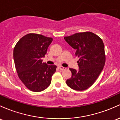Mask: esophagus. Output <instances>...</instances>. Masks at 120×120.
Instances as JSON below:
<instances>
[{
    "label": "esophagus",
    "mask_w": 120,
    "mask_h": 120,
    "mask_svg": "<svg viewBox=\"0 0 120 120\" xmlns=\"http://www.w3.org/2000/svg\"><path fill=\"white\" fill-rule=\"evenodd\" d=\"M59 68L60 69V70H61V71H64V70H65V69H66V68H65V67H63L62 66H59Z\"/></svg>",
    "instance_id": "1"
}]
</instances>
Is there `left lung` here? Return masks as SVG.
Masks as SVG:
<instances>
[{"label":"left lung","instance_id":"8db88e82","mask_svg":"<svg viewBox=\"0 0 120 120\" xmlns=\"http://www.w3.org/2000/svg\"><path fill=\"white\" fill-rule=\"evenodd\" d=\"M64 39L73 49L79 70L70 68L72 76L67 80L69 87L76 90H84L91 86L103 69L105 63L104 45L102 39L91 32L76 33Z\"/></svg>","mask_w":120,"mask_h":120}]
</instances>
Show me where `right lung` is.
I'll list each match as a JSON object with an SVG mask.
<instances>
[{"mask_svg": "<svg viewBox=\"0 0 120 120\" xmlns=\"http://www.w3.org/2000/svg\"><path fill=\"white\" fill-rule=\"evenodd\" d=\"M53 39L42 35L29 34L22 37L14 49V60L18 76L28 89L41 92L49 86L56 72V65L43 63L42 57Z\"/></svg>", "mask_w": 120, "mask_h": 120, "instance_id": "obj_1", "label": "right lung"}]
</instances>
